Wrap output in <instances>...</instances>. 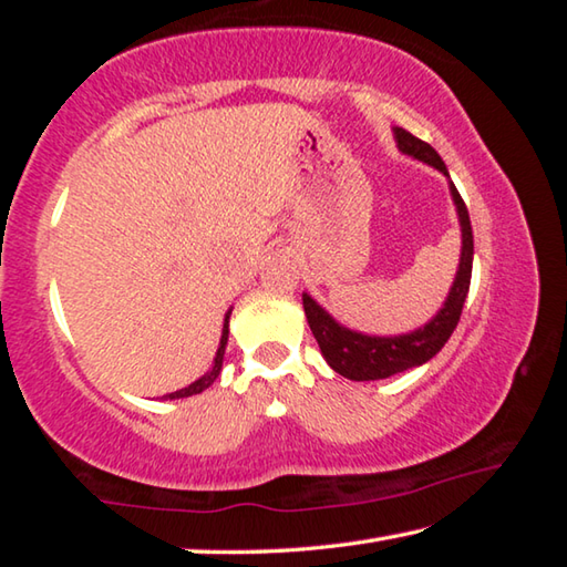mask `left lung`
Wrapping results in <instances>:
<instances>
[{"label":"left lung","mask_w":567,"mask_h":567,"mask_svg":"<svg viewBox=\"0 0 567 567\" xmlns=\"http://www.w3.org/2000/svg\"><path fill=\"white\" fill-rule=\"evenodd\" d=\"M392 132H395V142L402 155L425 162V165L440 169L450 179L445 162L440 159L437 152L430 147L427 142L417 140L415 134H410L402 127H395ZM450 195H453L460 219V233H463V252H460L457 275L453 287H450L445 305L440 307L435 318L422 324V328L405 334H392V338L362 334L344 328V324L334 320L328 310H322L310 295H302L307 324H310L315 340L320 344L322 358L328 360L330 368L334 372H340L342 378L354 382L385 380L410 368H420V364L433 360L435 354L445 348L450 334L457 328L460 312H463L465 297L470 290V275H473V227H470L467 207L453 182H450Z\"/></svg>","instance_id":"left-lung-1"}]
</instances>
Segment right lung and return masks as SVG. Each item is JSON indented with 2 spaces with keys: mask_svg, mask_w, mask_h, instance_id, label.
<instances>
[{
  "mask_svg": "<svg viewBox=\"0 0 567 567\" xmlns=\"http://www.w3.org/2000/svg\"><path fill=\"white\" fill-rule=\"evenodd\" d=\"M229 315H233V310H227L225 315V324H223V338H219V348H217V354H215V362H213V370L207 372V375H203L199 380L192 382V385L182 388L177 392H169V395H165L167 400H177V398H189V395H199V392L207 390L213 382L217 380L219 370H223V360H225V348H227V334H229Z\"/></svg>",
  "mask_w": 567,
  "mask_h": 567,
  "instance_id": "1",
  "label": "right lung"
}]
</instances>
